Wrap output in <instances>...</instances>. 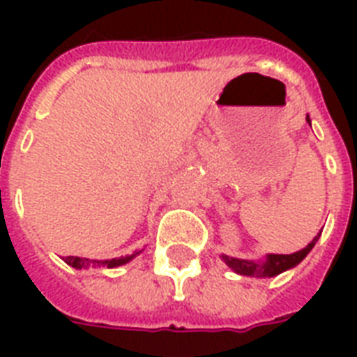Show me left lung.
Segmentation results:
<instances>
[{
    "mask_svg": "<svg viewBox=\"0 0 357 357\" xmlns=\"http://www.w3.org/2000/svg\"><path fill=\"white\" fill-rule=\"evenodd\" d=\"M305 122L311 126L310 116H305ZM319 237H321V234L315 235L313 241H311L305 248L298 250V252H294V254H266L263 259H257V261L237 259V257H229V255L222 254L220 255V259H222L224 263L231 268V271L241 274V276L272 278L298 265L300 261L304 259L305 255L310 254L311 250H313V246H315V243L319 241Z\"/></svg>",
    "mask_w": 357,
    "mask_h": 357,
    "instance_id": "left-lung-1",
    "label": "left lung"
}]
</instances>
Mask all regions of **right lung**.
Segmentation results:
<instances>
[{
  "instance_id": "add662e5",
  "label": "right lung",
  "mask_w": 357,
  "mask_h": 357,
  "mask_svg": "<svg viewBox=\"0 0 357 357\" xmlns=\"http://www.w3.org/2000/svg\"><path fill=\"white\" fill-rule=\"evenodd\" d=\"M142 252H144V248L135 250L131 255H122V257H114V259H86V257H77V255H68V257H63V259L66 265L74 266L77 271H81V268H100V266L116 268V266H122L126 263H129L131 259H135Z\"/></svg>"
}]
</instances>
